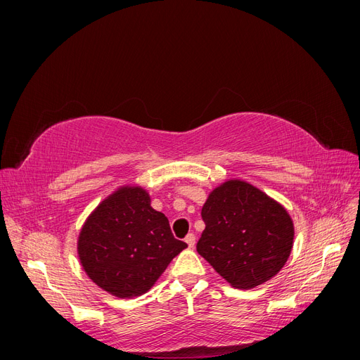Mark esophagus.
Here are the masks:
<instances>
[{"instance_id":"esophagus-1","label":"esophagus","mask_w":360,"mask_h":360,"mask_svg":"<svg viewBox=\"0 0 360 360\" xmlns=\"http://www.w3.org/2000/svg\"><path fill=\"white\" fill-rule=\"evenodd\" d=\"M184 242L188 243V248L192 249V248L195 246V236H193V234H188L186 238H184Z\"/></svg>"}]
</instances>
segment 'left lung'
<instances>
[{
	"label": "left lung",
	"mask_w": 360,
	"mask_h": 360,
	"mask_svg": "<svg viewBox=\"0 0 360 360\" xmlns=\"http://www.w3.org/2000/svg\"><path fill=\"white\" fill-rule=\"evenodd\" d=\"M198 254L236 288H254L278 275L292 249L291 216L243 180L214 188L201 210Z\"/></svg>",
	"instance_id": "8db88e82"
}]
</instances>
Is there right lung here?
I'll return each instance as SVG.
<instances>
[{
    "instance_id": "right-lung-1",
    "label": "right lung",
    "mask_w": 360,
    "mask_h": 360,
    "mask_svg": "<svg viewBox=\"0 0 360 360\" xmlns=\"http://www.w3.org/2000/svg\"><path fill=\"white\" fill-rule=\"evenodd\" d=\"M141 186H122L86 217L78 237L85 274L120 299L147 292L188 245L174 238L168 217Z\"/></svg>"
}]
</instances>
